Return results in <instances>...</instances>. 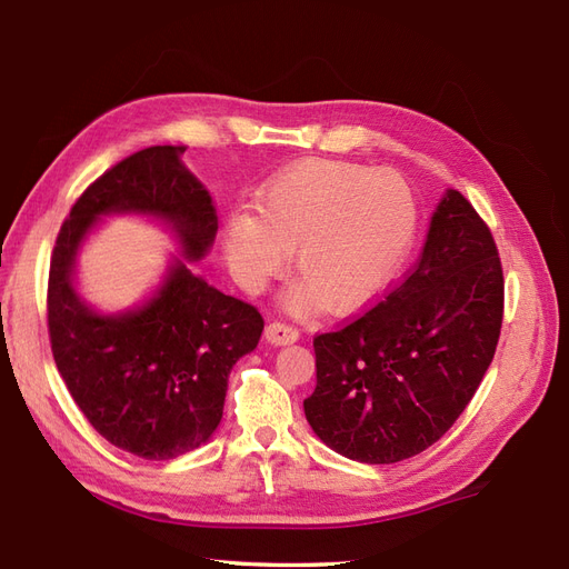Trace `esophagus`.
<instances>
[{
  "label": "esophagus",
  "instance_id": "obj_1",
  "mask_svg": "<svg viewBox=\"0 0 569 569\" xmlns=\"http://www.w3.org/2000/svg\"><path fill=\"white\" fill-rule=\"evenodd\" d=\"M266 338H268L270 345H292V342L299 340V330L295 326L272 321L266 328Z\"/></svg>",
  "mask_w": 569,
  "mask_h": 569
}]
</instances>
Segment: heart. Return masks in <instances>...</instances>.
<instances>
[{"mask_svg": "<svg viewBox=\"0 0 569 569\" xmlns=\"http://www.w3.org/2000/svg\"><path fill=\"white\" fill-rule=\"evenodd\" d=\"M258 217L227 221L224 256L246 292H260L287 266L301 280L289 307L345 313L365 307L391 280L412 241L418 210L391 171L309 159L274 176L256 202Z\"/></svg>", "mask_w": 569, "mask_h": 569, "instance_id": "obj_1", "label": "heart"}]
</instances>
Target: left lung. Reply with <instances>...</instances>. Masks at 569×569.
I'll use <instances>...</instances> for the list:
<instances>
[{"label":"left lung","mask_w":569,"mask_h":569,"mask_svg":"<svg viewBox=\"0 0 569 569\" xmlns=\"http://www.w3.org/2000/svg\"><path fill=\"white\" fill-rule=\"evenodd\" d=\"M502 309L492 233L459 190H447L406 280L352 323L313 338L316 389L303 412L316 437L359 463L432 447L476 396Z\"/></svg>","instance_id":"1"}]
</instances>
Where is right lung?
<instances>
[{
    "instance_id": "right-lung-1",
    "label": "right lung",
    "mask_w": 569,
    "mask_h": 569,
    "mask_svg": "<svg viewBox=\"0 0 569 569\" xmlns=\"http://www.w3.org/2000/svg\"><path fill=\"white\" fill-rule=\"evenodd\" d=\"M186 147H149L81 192L58 233L48 280L52 357L96 432L140 459L166 461L202 447L224 412L231 367L256 350L262 316L190 270L217 237L210 190L183 163ZM110 213L154 218L179 243L162 282L118 315L76 289V258Z\"/></svg>"
}]
</instances>
